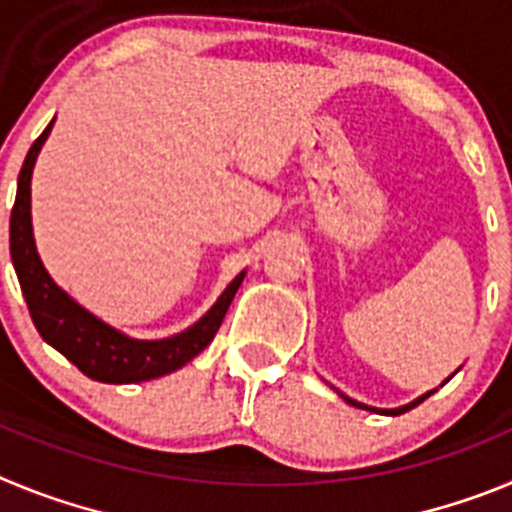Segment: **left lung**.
Wrapping results in <instances>:
<instances>
[{
    "label": "left lung",
    "instance_id": "obj_1",
    "mask_svg": "<svg viewBox=\"0 0 512 512\" xmlns=\"http://www.w3.org/2000/svg\"><path fill=\"white\" fill-rule=\"evenodd\" d=\"M456 372H459V369H456ZM456 372H454V374H456ZM454 374H451V377H454ZM451 377H449V379H451ZM449 379H446V382H449ZM446 382H443V384H446ZM433 392H436V390H431V392H425V395H420V397H418V400L408 402V405H402V408H392V410H382V408H369V405H364V402H356V400H351V397H346V395H343V392H338V395H341V397H343V400H346V402H348V405H354V408H361V410H372V413H379V415H402V413H408V410L418 408L420 402H423V400H425V397H431V395H433Z\"/></svg>",
    "mask_w": 512,
    "mask_h": 512
}]
</instances>
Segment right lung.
<instances>
[{
  "instance_id": "add662e5",
  "label": "right lung",
  "mask_w": 512,
  "mask_h": 512,
  "mask_svg": "<svg viewBox=\"0 0 512 512\" xmlns=\"http://www.w3.org/2000/svg\"><path fill=\"white\" fill-rule=\"evenodd\" d=\"M51 128L53 120L27 151L25 164L17 176L15 207H12V217H9V253H12V264H15L17 279H20L22 295H25L35 328L45 343H51L71 364L79 366V372H84L94 382L135 384L182 369L187 361H192L194 356L202 354L210 346L235 292L246 277V271H241L223 289V295L217 297L215 305L197 323L169 338H153V341L130 338L122 330L112 328L97 315H92L87 307H81L74 297L66 295L53 282L48 269L40 261L38 248H35L30 182H33L38 153L45 138L51 135Z\"/></svg>"
}]
</instances>
